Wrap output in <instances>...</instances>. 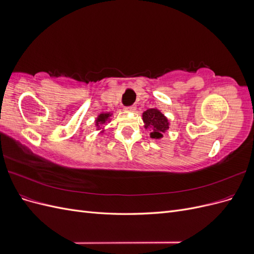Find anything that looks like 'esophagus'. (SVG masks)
<instances>
[{
  "mask_svg": "<svg viewBox=\"0 0 254 254\" xmlns=\"http://www.w3.org/2000/svg\"><path fill=\"white\" fill-rule=\"evenodd\" d=\"M125 109H126L127 111H134V110H135V106H134V105L127 106V107H125Z\"/></svg>",
  "mask_w": 254,
  "mask_h": 254,
  "instance_id": "obj_1",
  "label": "esophagus"
}]
</instances>
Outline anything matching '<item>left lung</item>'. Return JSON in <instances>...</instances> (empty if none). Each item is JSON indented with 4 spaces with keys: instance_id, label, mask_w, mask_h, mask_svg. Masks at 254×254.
Masks as SVG:
<instances>
[{
    "instance_id": "1",
    "label": "left lung",
    "mask_w": 254,
    "mask_h": 254,
    "mask_svg": "<svg viewBox=\"0 0 254 254\" xmlns=\"http://www.w3.org/2000/svg\"><path fill=\"white\" fill-rule=\"evenodd\" d=\"M145 128L150 129V137L161 139L168 129V121L158 109H148L143 113Z\"/></svg>"
}]
</instances>
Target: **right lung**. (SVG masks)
Segmentation results:
<instances>
[{
  "label": "right lung",
  "instance_id": "obj_1",
  "mask_svg": "<svg viewBox=\"0 0 254 254\" xmlns=\"http://www.w3.org/2000/svg\"><path fill=\"white\" fill-rule=\"evenodd\" d=\"M110 117V113H101L98 115V118L96 120V126L99 127V124H104L106 123V121L109 119Z\"/></svg>",
  "mask_w": 254,
  "mask_h": 254
}]
</instances>
